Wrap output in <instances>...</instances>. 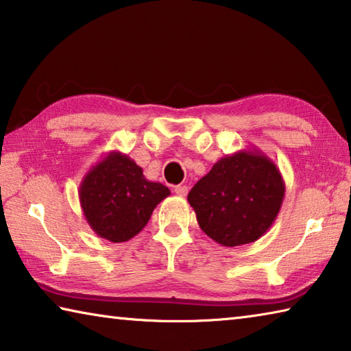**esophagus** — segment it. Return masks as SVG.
Wrapping results in <instances>:
<instances>
[{
  "label": "esophagus",
  "mask_w": 351,
  "mask_h": 351,
  "mask_svg": "<svg viewBox=\"0 0 351 351\" xmlns=\"http://www.w3.org/2000/svg\"><path fill=\"white\" fill-rule=\"evenodd\" d=\"M189 192V187L187 186H176L175 187V193L180 195V197H186Z\"/></svg>",
  "instance_id": "esophagus-1"
}]
</instances>
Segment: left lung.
I'll return each instance as SVG.
<instances>
[{"mask_svg":"<svg viewBox=\"0 0 351 351\" xmlns=\"http://www.w3.org/2000/svg\"><path fill=\"white\" fill-rule=\"evenodd\" d=\"M285 181L258 148H241L213 164L187 195L203 232L226 247L247 245L276 221Z\"/></svg>","mask_w":351,"mask_h":351,"instance_id":"1","label":"left lung"}]
</instances>
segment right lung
Here are the masks:
<instances>
[{
    "label": "right lung",
    "mask_w": 351,
    "mask_h": 351,
    "mask_svg": "<svg viewBox=\"0 0 351 351\" xmlns=\"http://www.w3.org/2000/svg\"><path fill=\"white\" fill-rule=\"evenodd\" d=\"M170 195L161 182L148 181L132 158L111 150L91 165L80 182L79 199L86 223L100 239L132 240Z\"/></svg>",
    "instance_id": "obj_1"
}]
</instances>
